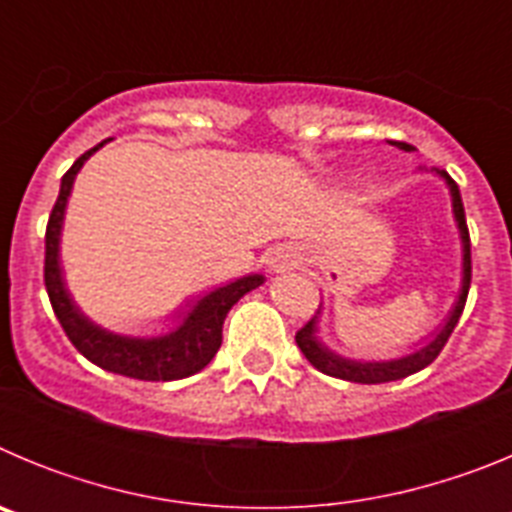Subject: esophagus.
<instances>
[{"mask_svg": "<svg viewBox=\"0 0 512 512\" xmlns=\"http://www.w3.org/2000/svg\"><path fill=\"white\" fill-rule=\"evenodd\" d=\"M297 259H300L297 253L282 251V248H279V251H274V253H269V256H266V266H269V269H274V271L289 269V266L297 264Z\"/></svg>", "mask_w": 512, "mask_h": 512, "instance_id": "esophagus-1", "label": "esophagus"}]
</instances>
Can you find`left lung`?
Returning <instances> with one entry per match:
<instances>
[{
	"label": "left lung",
	"instance_id": "1",
	"mask_svg": "<svg viewBox=\"0 0 512 512\" xmlns=\"http://www.w3.org/2000/svg\"><path fill=\"white\" fill-rule=\"evenodd\" d=\"M392 146L408 148L405 143H397V140H392ZM438 174L446 179V184H449L451 189L454 217L461 233V246H464V279H461V295L459 300H456L451 318L446 320L441 333H438L428 346H423L420 351H415V354L405 356V359H395V361H351L333 354V351H328V348L315 338V318H310L300 330H297L295 341L297 346H300L302 354L307 356V361H310L315 369H320L323 374H328V377H338V379H346V382H359V384H382V382H395V379L410 377V374L420 372V369H425L428 364H433L436 356L441 354V348L446 346V341H449L451 333H454L456 323H459L461 318V312H464V305H467L469 284H472V243H469V228H467V217H464V205H461L459 187H456V182L446 174V171H438Z\"/></svg>",
	"mask_w": 512,
	"mask_h": 512
}]
</instances>
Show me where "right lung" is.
<instances>
[{
  "label": "right lung",
  "mask_w": 512,
  "mask_h": 512,
  "mask_svg": "<svg viewBox=\"0 0 512 512\" xmlns=\"http://www.w3.org/2000/svg\"><path fill=\"white\" fill-rule=\"evenodd\" d=\"M89 148L81 153L61 179V192L53 205L48 228H45V289L51 297L53 312L58 323L66 330L69 341L74 343L81 356H87L92 364L102 366L107 372L122 374V377L146 379V382H171V379H184L205 369L217 354V348L223 343V323L230 307L241 300L246 292L264 284L261 274L235 279L225 287L215 289L207 297H202L197 305L189 310L184 323L161 338H128L115 336L110 330L99 328L92 320L81 315L79 307L71 302L66 284L61 277V264H58V238H61L63 212H66V200H69L74 179L94 151L104 146Z\"/></svg>",
  "instance_id": "1"
}]
</instances>
